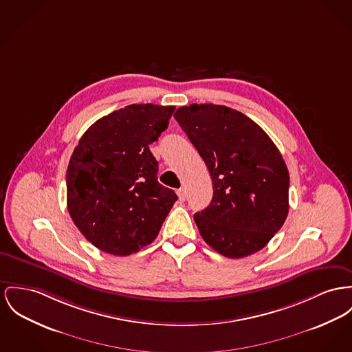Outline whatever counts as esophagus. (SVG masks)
<instances>
[{
  "mask_svg": "<svg viewBox=\"0 0 352 352\" xmlns=\"http://www.w3.org/2000/svg\"><path fill=\"white\" fill-rule=\"evenodd\" d=\"M176 193H177V196H179V200H180V201H184V200H186V189H184V188L177 189V190H176Z\"/></svg>",
  "mask_w": 352,
  "mask_h": 352,
  "instance_id": "1",
  "label": "esophagus"
}]
</instances>
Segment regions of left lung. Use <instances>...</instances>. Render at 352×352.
Returning a JSON list of instances; mask_svg holds the SVG:
<instances>
[{"mask_svg":"<svg viewBox=\"0 0 352 352\" xmlns=\"http://www.w3.org/2000/svg\"><path fill=\"white\" fill-rule=\"evenodd\" d=\"M207 165L211 204L193 214L204 241L226 258L267 245L288 214L289 175L255 121L226 105L192 104L173 115Z\"/></svg>","mask_w":352,"mask_h":352,"instance_id":"left-lung-1","label":"left lung"}]
</instances>
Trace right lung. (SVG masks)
<instances>
[{
  "label": "right lung",
  "instance_id": "1",
  "mask_svg": "<svg viewBox=\"0 0 352 352\" xmlns=\"http://www.w3.org/2000/svg\"><path fill=\"white\" fill-rule=\"evenodd\" d=\"M175 107L132 104L97 120L74 148L67 170L73 223L98 250L128 256L151 244L176 193L157 182L149 151Z\"/></svg>",
  "mask_w": 352,
  "mask_h": 352
}]
</instances>
